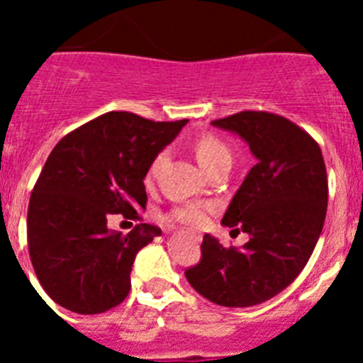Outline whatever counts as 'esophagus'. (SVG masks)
<instances>
[{
  "mask_svg": "<svg viewBox=\"0 0 363 363\" xmlns=\"http://www.w3.org/2000/svg\"><path fill=\"white\" fill-rule=\"evenodd\" d=\"M192 238H194V240H196V242H200V236H198V234H194V236H192Z\"/></svg>",
  "mask_w": 363,
  "mask_h": 363,
  "instance_id": "1",
  "label": "esophagus"
}]
</instances>
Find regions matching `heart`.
I'll use <instances>...</instances> for the list:
<instances>
[{
    "label": "heart",
    "mask_w": 363,
    "mask_h": 363,
    "mask_svg": "<svg viewBox=\"0 0 363 363\" xmlns=\"http://www.w3.org/2000/svg\"><path fill=\"white\" fill-rule=\"evenodd\" d=\"M194 152H196L198 163H200V167L205 172L211 171L213 167L221 165V163H229L230 165V160H233V154H230L229 147L221 142V140H218V138L209 136V134L198 138L196 143H194ZM163 160H165V152L158 154L154 158L152 165L149 169V176L156 174V171L160 169ZM171 220L174 223H178V225L196 229V227H201L205 223V209L203 207H196V205L182 207V209H176L171 214Z\"/></svg>",
    "instance_id": "obj_1"
}]
</instances>
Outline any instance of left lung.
<instances>
[{
	"mask_svg": "<svg viewBox=\"0 0 363 363\" xmlns=\"http://www.w3.org/2000/svg\"><path fill=\"white\" fill-rule=\"evenodd\" d=\"M211 125L242 138L256 158L221 218L249 242L225 249L205 234L201 262L185 277L218 306H258L289 287L313 255L327 213L325 163L306 130L271 112L243 111Z\"/></svg>",
	"mask_w": 363,
	"mask_h": 363,
	"instance_id": "8db88e82",
	"label": "left lung"
}]
</instances>
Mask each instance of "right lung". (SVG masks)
Returning a JSON list of instances; mask_svg holds the SVG:
<instances>
[{
	"mask_svg": "<svg viewBox=\"0 0 363 363\" xmlns=\"http://www.w3.org/2000/svg\"><path fill=\"white\" fill-rule=\"evenodd\" d=\"M185 125L107 112L54 147L30 194L27 236L38 280L57 306L98 314L127 298L138 251L162 230L138 223L123 236L107 220L140 218L143 179Z\"/></svg>",
	"mask_w": 363,
	"mask_h": 363,
	"instance_id": "right-lung-1",
	"label": "right lung"
}]
</instances>
